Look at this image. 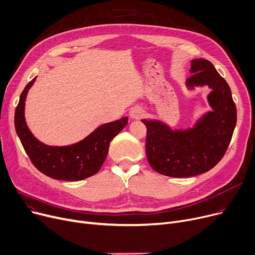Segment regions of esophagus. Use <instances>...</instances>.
Returning a JSON list of instances; mask_svg holds the SVG:
<instances>
[{
  "label": "esophagus",
  "mask_w": 255,
  "mask_h": 255,
  "mask_svg": "<svg viewBox=\"0 0 255 255\" xmlns=\"http://www.w3.org/2000/svg\"><path fill=\"white\" fill-rule=\"evenodd\" d=\"M144 114H145L144 109H142V108H140V107L133 108V109H131V111L129 112L130 117H131V118H134V119H139V118L143 117Z\"/></svg>",
  "instance_id": "esophagus-1"
}]
</instances>
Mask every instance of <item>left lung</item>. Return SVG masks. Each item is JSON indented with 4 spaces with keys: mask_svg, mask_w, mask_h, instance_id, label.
Masks as SVG:
<instances>
[{
    "mask_svg": "<svg viewBox=\"0 0 255 255\" xmlns=\"http://www.w3.org/2000/svg\"><path fill=\"white\" fill-rule=\"evenodd\" d=\"M189 88L208 85V101L213 111L206 113L187 130H172L157 121H146V156L159 174L183 178L214 168L230 145L237 123V109L231 88L207 59H192Z\"/></svg>",
    "mask_w": 255,
    "mask_h": 255,
    "instance_id": "left-lung-1",
    "label": "left lung"
}]
</instances>
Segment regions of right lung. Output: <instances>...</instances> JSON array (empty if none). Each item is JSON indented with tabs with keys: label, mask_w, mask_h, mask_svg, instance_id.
Listing matches in <instances>:
<instances>
[{
	"label": "right lung",
	"mask_w": 255,
	"mask_h": 255,
	"mask_svg": "<svg viewBox=\"0 0 255 255\" xmlns=\"http://www.w3.org/2000/svg\"><path fill=\"white\" fill-rule=\"evenodd\" d=\"M35 80L24 87L14 116L15 129L29 159L41 173L57 180L78 181L95 175L106 159L110 142L127 126L128 118L103 125L76 144L64 147L45 145L33 136L24 119L25 98Z\"/></svg>",
	"instance_id": "right-lung-1"
}]
</instances>
